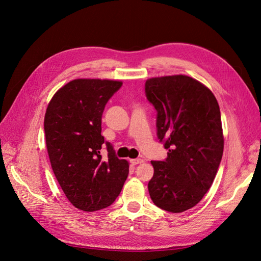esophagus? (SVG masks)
Segmentation results:
<instances>
[{
  "label": "esophagus",
  "mask_w": 261,
  "mask_h": 261,
  "mask_svg": "<svg viewBox=\"0 0 261 261\" xmlns=\"http://www.w3.org/2000/svg\"><path fill=\"white\" fill-rule=\"evenodd\" d=\"M143 162H144L143 159H132V160H130V163L134 164V165L139 164V163H143Z\"/></svg>",
  "instance_id": "1"
}]
</instances>
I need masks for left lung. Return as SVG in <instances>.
I'll use <instances>...</instances> for the list:
<instances>
[{
	"instance_id": "left-lung-1",
	"label": "left lung",
	"mask_w": 261,
	"mask_h": 261,
	"mask_svg": "<svg viewBox=\"0 0 261 261\" xmlns=\"http://www.w3.org/2000/svg\"><path fill=\"white\" fill-rule=\"evenodd\" d=\"M145 91L156 111L158 139L169 151L164 161H151L148 191L156 207L183 212L209 191L222 159L218 101L206 86L185 75L150 78Z\"/></svg>"
}]
</instances>
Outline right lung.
<instances>
[{
  "instance_id": "1",
  "label": "right lung",
  "mask_w": 261,
  "mask_h": 261,
  "mask_svg": "<svg viewBox=\"0 0 261 261\" xmlns=\"http://www.w3.org/2000/svg\"><path fill=\"white\" fill-rule=\"evenodd\" d=\"M122 87L108 80H75L57 91L44 116L45 144L55 177L77 209L91 212L112 204L128 175V162L118 159L101 135L106 105ZM108 156L102 160L101 147Z\"/></svg>"
}]
</instances>
